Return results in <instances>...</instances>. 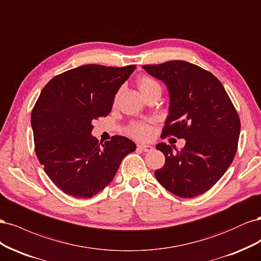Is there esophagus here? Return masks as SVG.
Returning a JSON list of instances; mask_svg holds the SVG:
<instances>
[{"label": "esophagus", "instance_id": "obj_1", "mask_svg": "<svg viewBox=\"0 0 261 261\" xmlns=\"http://www.w3.org/2000/svg\"><path fill=\"white\" fill-rule=\"evenodd\" d=\"M138 148L140 150H143V151H145V152H150V151H152V150H153L152 146L146 145V144H138Z\"/></svg>", "mask_w": 261, "mask_h": 261}]
</instances>
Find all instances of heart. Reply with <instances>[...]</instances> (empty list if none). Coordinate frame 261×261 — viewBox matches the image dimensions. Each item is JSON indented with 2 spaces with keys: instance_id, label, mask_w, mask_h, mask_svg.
Segmentation results:
<instances>
[{
  "instance_id": "b5f03b06",
  "label": "heart",
  "mask_w": 261,
  "mask_h": 261,
  "mask_svg": "<svg viewBox=\"0 0 261 261\" xmlns=\"http://www.w3.org/2000/svg\"><path fill=\"white\" fill-rule=\"evenodd\" d=\"M137 86L140 92L143 93V96H146L148 92L160 87L159 84H158L153 78L149 76H140L137 80ZM114 102H116V98L114 99ZM128 132L132 136L139 139H147L151 136L152 134L151 127L145 123H133L129 126Z\"/></svg>"
}]
</instances>
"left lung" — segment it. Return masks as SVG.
<instances>
[{
	"instance_id": "8db88e82",
	"label": "left lung",
	"mask_w": 261,
	"mask_h": 261,
	"mask_svg": "<svg viewBox=\"0 0 261 261\" xmlns=\"http://www.w3.org/2000/svg\"><path fill=\"white\" fill-rule=\"evenodd\" d=\"M143 68L168 87L170 108L162 135L186 140L176 151L164 143L156 145L165 163L155 170V178L181 198L206 193L223 176L238 150L241 122L230 97L215 75L186 61Z\"/></svg>"
}]
</instances>
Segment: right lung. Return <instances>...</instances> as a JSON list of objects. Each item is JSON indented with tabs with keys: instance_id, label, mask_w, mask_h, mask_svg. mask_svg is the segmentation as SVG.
Returning <instances> with one entry per match:
<instances>
[{
	"instance_id": "add662e5",
	"label": "right lung",
	"mask_w": 261,
	"mask_h": 261,
	"mask_svg": "<svg viewBox=\"0 0 261 261\" xmlns=\"http://www.w3.org/2000/svg\"><path fill=\"white\" fill-rule=\"evenodd\" d=\"M135 68L83 65L53 77L42 89L31 112L36 154L66 195L91 198L135 151V143L124 136L99 144L91 135L92 121L111 112L115 93Z\"/></svg>"
}]
</instances>
